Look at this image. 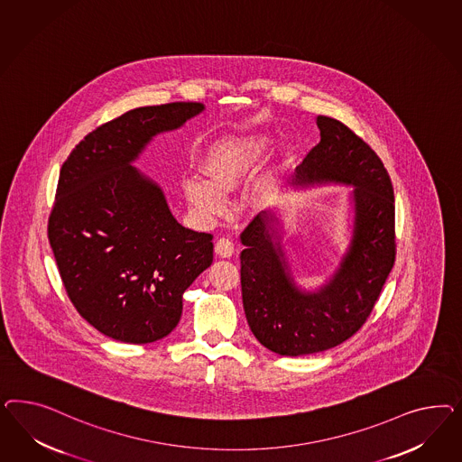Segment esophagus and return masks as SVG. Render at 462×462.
Masks as SVG:
<instances>
[{
	"label": "esophagus",
	"instance_id": "1",
	"mask_svg": "<svg viewBox=\"0 0 462 462\" xmlns=\"http://www.w3.org/2000/svg\"><path fill=\"white\" fill-rule=\"evenodd\" d=\"M215 252L220 255V257H232L234 252H236V245L230 238L222 237L218 238V242L215 244Z\"/></svg>",
	"mask_w": 462,
	"mask_h": 462
}]
</instances>
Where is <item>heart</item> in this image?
I'll list each match as a JSON object with an SVG mask.
<instances>
[{
	"label": "heart",
	"mask_w": 462,
	"mask_h": 462,
	"mask_svg": "<svg viewBox=\"0 0 462 462\" xmlns=\"http://www.w3.org/2000/svg\"><path fill=\"white\" fill-rule=\"evenodd\" d=\"M271 143L273 135L267 132L228 134L213 142L201 161V169L208 176V181L193 178L184 184L189 203L207 215L218 213L225 207V195L245 182L266 157ZM290 154L291 145L284 143L276 157V164L255 182L252 189V198L255 201L266 199L276 169Z\"/></svg>",
	"instance_id": "1"
}]
</instances>
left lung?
I'll return each mask as SVG.
<instances>
[{
	"label": "left lung",
	"mask_w": 462,
	"mask_h": 462,
	"mask_svg": "<svg viewBox=\"0 0 462 462\" xmlns=\"http://www.w3.org/2000/svg\"><path fill=\"white\" fill-rule=\"evenodd\" d=\"M320 142L296 168L293 186L346 184L352 236L332 278L315 291L298 288L281 245L280 220L263 211L242 232L240 284L252 334L280 356L332 349L367 320L394 264V193L376 152L349 126L317 116Z\"/></svg>",
	"instance_id": "1"
}]
</instances>
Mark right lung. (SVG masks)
<instances>
[{
  "mask_svg": "<svg viewBox=\"0 0 462 462\" xmlns=\"http://www.w3.org/2000/svg\"><path fill=\"white\" fill-rule=\"evenodd\" d=\"M201 103L142 106L88 134L60 168L49 242L74 308L103 336L149 344L180 323L182 293L213 263L211 234L182 226L132 164Z\"/></svg>",
  "mask_w": 462,
  "mask_h": 462,
  "instance_id": "obj_1",
  "label": "right lung"
}]
</instances>
